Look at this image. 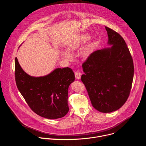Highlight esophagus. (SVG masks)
Masks as SVG:
<instances>
[{
	"label": "esophagus",
	"mask_w": 146,
	"mask_h": 146,
	"mask_svg": "<svg viewBox=\"0 0 146 146\" xmlns=\"http://www.w3.org/2000/svg\"><path fill=\"white\" fill-rule=\"evenodd\" d=\"M74 74H75V77L77 79H80L81 78V73L80 71L77 70L76 72H74Z\"/></svg>",
	"instance_id": "esophagus-1"
}]
</instances>
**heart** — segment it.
Here are the masks:
<instances>
[{"label":"heart","instance_id":"obj_1","mask_svg":"<svg viewBox=\"0 0 146 146\" xmlns=\"http://www.w3.org/2000/svg\"><path fill=\"white\" fill-rule=\"evenodd\" d=\"M90 36L88 35H81L76 37L73 39L68 44L67 48L69 51L73 52L77 49H78L82 44H84L86 41L88 40ZM92 47V44H89L82 51V55L84 57H87L91 54ZM61 55L64 58L70 60L72 57L70 53L66 51H63L61 52Z\"/></svg>","mask_w":146,"mask_h":146}]
</instances>
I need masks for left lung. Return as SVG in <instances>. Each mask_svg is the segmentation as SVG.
I'll return each instance as SVG.
<instances>
[{
  "mask_svg": "<svg viewBox=\"0 0 146 146\" xmlns=\"http://www.w3.org/2000/svg\"><path fill=\"white\" fill-rule=\"evenodd\" d=\"M111 47L93 52L82 64L81 81L93 107L110 113L122 107L132 88L134 66L125 41L114 30L105 27Z\"/></svg>",
  "mask_w": 146,
  "mask_h": 146,
  "instance_id": "8db88e82",
  "label": "left lung"
}]
</instances>
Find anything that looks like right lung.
Segmentation results:
<instances>
[{
  "label": "right lung",
  "instance_id": "add662e5",
  "mask_svg": "<svg viewBox=\"0 0 146 146\" xmlns=\"http://www.w3.org/2000/svg\"><path fill=\"white\" fill-rule=\"evenodd\" d=\"M15 78L19 91L37 115L56 119L68 113V88L75 80L70 68H57L47 76L35 77L23 70L15 58Z\"/></svg>",
  "mask_w": 146,
  "mask_h": 146
}]
</instances>
